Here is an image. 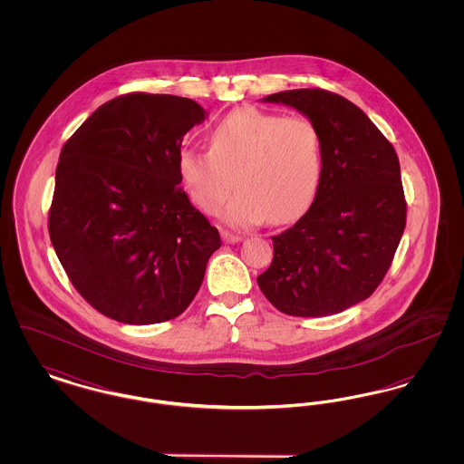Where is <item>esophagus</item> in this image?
Segmentation results:
<instances>
[{
    "label": "esophagus",
    "instance_id": "obj_1",
    "mask_svg": "<svg viewBox=\"0 0 464 464\" xmlns=\"http://www.w3.org/2000/svg\"><path fill=\"white\" fill-rule=\"evenodd\" d=\"M221 237L224 243H237L242 240L240 235H235V233H229V231H221Z\"/></svg>",
    "mask_w": 464,
    "mask_h": 464
}]
</instances>
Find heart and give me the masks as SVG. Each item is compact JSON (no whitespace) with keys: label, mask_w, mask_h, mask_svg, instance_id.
Masks as SVG:
<instances>
[{"label":"heart","mask_w":464,"mask_h":464,"mask_svg":"<svg viewBox=\"0 0 464 464\" xmlns=\"http://www.w3.org/2000/svg\"><path fill=\"white\" fill-rule=\"evenodd\" d=\"M210 150L184 148L177 169L189 198L222 221L245 227L285 224L303 216L322 177V140L313 120L252 106L231 111L210 132Z\"/></svg>","instance_id":"heart-1"}]
</instances>
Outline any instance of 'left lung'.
Returning a JSON list of instances; mask_svg holds the SVG:
<instances>
[{
    "instance_id": "1",
    "label": "left lung",
    "mask_w": 464,
    "mask_h": 464,
    "mask_svg": "<svg viewBox=\"0 0 464 464\" xmlns=\"http://www.w3.org/2000/svg\"><path fill=\"white\" fill-rule=\"evenodd\" d=\"M263 102L314 121L322 177L306 214L273 237V263L257 276L266 299L292 316H329L382 282L405 229L407 205L393 146L369 116L327 90H285Z\"/></svg>"
}]
</instances>
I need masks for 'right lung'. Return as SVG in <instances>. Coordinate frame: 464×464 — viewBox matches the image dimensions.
Here are the masks:
<instances>
[{
  "mask_svg": "<svg viewBox=\"0 0 464 464\" xmlns=\"http://www.w3.org/2000/svg\"><path fill=\"white\" fill-rule=\"evenodd\" d=\"M205 116L191 99L129 93L93 111L61 151L50 240L82 297L116 322L179 316L221 246L179 186L182 139Z\"/></svg>",
  "mask_w": 464,
  "mask_h": 464,
  "instance_id": "right-lung-1",
  "label": "right lung"
}]
</instances>
